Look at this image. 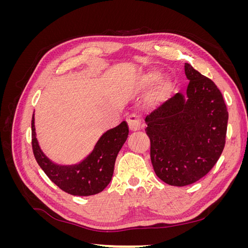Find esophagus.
Listing matches in <instances>:
<instances>
[{"label":"esophagus","mask_w":248,"mask_h":248,"mask_svg":"<svg viewBox=\"0 0 248 248\" xmlns=\"http://www.w3.org/2000/svg\"><path fill=\"white\" fill-rule=\"evenodd\" d=\"M127 123H128L129 129L131 131H138L142 127L140 119L136 114H131L128 118H127Z\"/></svg>","instance_id":"obj_1"}]
</instances>
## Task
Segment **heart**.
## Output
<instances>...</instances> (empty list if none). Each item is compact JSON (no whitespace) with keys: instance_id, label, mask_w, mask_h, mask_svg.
<instances>
[{"instance_id":"heart-1","label":"heart","mask_w":248,"mask_h":248,"mask_svg":"<svg viewBox=\"0 0 248 248\" xmlns=\"http://www.w3.org/2000/svg\"><path fill=\"white\" fill-rule=\"evenodd\" d=\"M157 78H158V74L155 73V72H151L147 76V82H148V84H152V82L157 80ZM161 94H162V90H159V91L156 93V96L159 97Z\"/></svg>"}]
</instances>
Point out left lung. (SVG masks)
Wrapping results in <instances>:
<instances>
[{
  "label": "left lung",
  "instance_id": "left-lung-1",
  "mask_svg": "<svg viewBox=\"0 0 248 248\" xmlns=\"http://www.w3.org/2000/svg\"><path fill=\"white\" fill-rule=\"evenodd\" d=\"M186 92L146 117L152 166L161 181L185 186L206 176L226 144L229 112L214 82L188 63Z\"/></svg>",
  "mask_w": 248,
  "mask_h": 248
}]
</instances>
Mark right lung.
Returning a JSON list of instances; mask_svg holds the SVG:
<instances>
[{
    "label": "right lung",
    "mask_w": 248,
    "mask_h": 248,
    "mask_svg": "<svg viewBox=\"0 0 248 248\" xmlns=\"http://www.w3.org/2000/svg\"><path fill=\"white\" fill-rule=\"evenodd\" d=\"M128 133V125L123 121L104 132L85 159L76 164L62 166L51 161L43 153L36 138L34 114L32 117V147L37 162L52 182L72 196H93L106 188L114 174L117 155Z\"/></svg>",
    "instance_id": "right-lung-1"
}]
</instances>
